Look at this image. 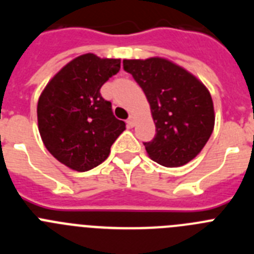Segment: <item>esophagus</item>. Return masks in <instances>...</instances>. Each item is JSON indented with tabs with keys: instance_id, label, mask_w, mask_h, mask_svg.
Returning a JSON list of instances; mask_svg holds the SVG:
<instances>
[{
	"instance_id": "1",
	"label": "esophagus",
	"mask_w": 254,
	"mask_h": 254,
	"mask_svg": "<svg viewBox=\"0 0 254 254\" xmlns=\"http://www.w3.org/2000/svg\"><path fill=\"white\" fill-rule=\"evenodd\" d=\"M134 122H136V120H134V117L133 116H129L128 120H127V125H128V127H133Z\"/></svg>"
}]
</instances>
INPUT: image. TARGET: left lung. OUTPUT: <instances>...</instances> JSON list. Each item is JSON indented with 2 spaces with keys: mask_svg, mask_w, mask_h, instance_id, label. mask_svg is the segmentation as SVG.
Instances as JSON below:
<instances>
[{
  "mask_svg": "<svg viewBox=\"0 0 254 254\" xmlns=\"http://www.w3.org/2000/svg\"><path fill=\"white\" fill-rule=\"evenodd\" d=\"M146 95L156 134L143 142L147 154L164 167H182L196 158L215 125L212 99L202 82L165 58L123 60Z\"/></svg>",
  "mask_w": 254,
  "mask_h": 254,
  "instance_id": "obj_1",
  "label": "left lung"
}]
</instances>
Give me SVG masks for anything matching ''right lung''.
<instances>
[{
	"mask_svg": "<svg viewBox=\"0 0 254 254\" xmlns=\"http://www.w3.org/2000/svg\"><path fill=\"white\" fill-rule=\"evenodd\" d=\"M121 68V60L82 55L52 78L38 100L40 137L58 161L77 172L102 164L126 129L100 87Z\"/></svg>",
	"mask_w": 254,
	"mask_h": 254,
	"instance_id": "obj_1",
	"label": "right lung"
}]
</instances>
